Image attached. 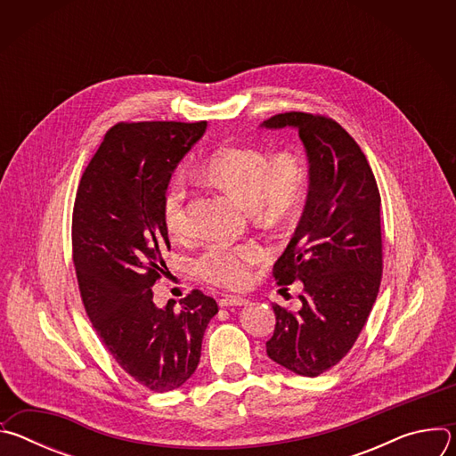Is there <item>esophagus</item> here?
Masks as SVG:
<instances>
[{
    "label": "esophagus",
    "instance_id": "obj_1",
    "mask_svg": "<svg viewBox=\"0 0 456 456\" xmlns=\"http://www.w3.org/2000/svg\"><path fill=\"white\" fill-rule=\"evenodd\" d=\"M248 299L247 297H241V296H225L218 301L220 306H241V305H247Z\"/></svg>",
    "mask_w": 456,
    "mask_h": 456
}]
</instances>
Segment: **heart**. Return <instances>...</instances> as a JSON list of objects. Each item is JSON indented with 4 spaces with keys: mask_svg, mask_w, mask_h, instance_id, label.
Listing matches in <instances>:
<instances>
[{
    "mask_svg": "<svg viewBox=\"0 0 456 456\" xmlns=\"http://www.w3.org/2000/svg\"><path fill=\"white\" fill-rule=\"evenodd\" d=\"M202 175L259 218H274L292 209L305 185V167L296 153L280 151L267 159V153L250 146L218 148L204 160ZM185 199V180L176 175L167 182L162 197V220L173 238L185 236L189 231ZM264 254L254 241L213 243L197 259V271L215 285L241 287L248 280L250 267Z\"/></svg>",
    "mask_w": 456,
    "mask_h": 456,
    "instance_id": "1",
    "label": "heart"
}]
</instances>
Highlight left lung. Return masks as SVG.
<instances>
[{"label": "left lung", "instance_id": "obj_1", "mask_svg": "<svg viewBox=\"0 0 456 456\" xmlns=\"http://www.w3.org/2000/svg\"><path fill=\"white\" fill-rule=\"evenodd\" d=\"M297 129L308 159V197L299 224L274 264L280 285L303 283L297 312L274 305L267 355L317 377L357 341L382 278L380 197L357 142L332 118L290 111L259 124Z\"/></svg>", "mask_w": 456, "mask_h": 456}]
</instances>
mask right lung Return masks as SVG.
I'll list each match as a JSON object with an SVG mask.
<instances>
[{
    "label": "right lung",
    "instance_id": "add662e5",
    "mask_svg": "<svg viewBox=\"0 0 456 456\" xmlns=\"http://www.w3.org/2000/svg\"><path fill=\"white\" fill-rule=\"evenodd\" d=\"M208 122H118L83 173L72 218L74 265L94 329L120 368L151 392L180 387L200 362L218 312L192 290L164 308L151 287L169 248L162 197Z\"/></svg>",
    "mask_w": 456,
    "mask_h": 456
}]
</instances>
